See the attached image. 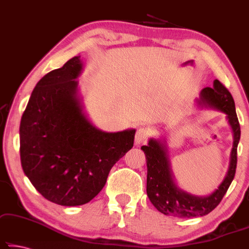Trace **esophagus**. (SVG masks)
Masks as SVG:
<instances>
[{"mask_svg": "<svg viewBox=\"0 0 249 249\" xmlns=\"http://www.w3.org/2000/svg\"><path fill=\"white\" fill-rule=\"evenodd\" d=\"M150 137V130L148 128H140L136 132V138L135 142L137 145H142V143H145L148 138Z\"/></svg>", "mask_w": 249, "mask_h": 249, "instance_id": "obj_1", "label": "esophagus"}]
</instances>
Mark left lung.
Listing matches in <instances>:
<instances>
[{
	"instance_id": "left-lung-1",
	"label": "left lung",
	"mask_w": 249,
	"mask_h": 249,
	"mask_svg": "<svg viewBox=\"0 0 249 249\" xmlns=\"http://www.w3.org/2000/svg\"><path fill=\"white\" fill-rule=\"evenodd\" d=\"M201 106L215 107L227 114L228 122L233 131V148L227 176L223 182L208 196H196L178 189L173 181L169 161L165 145L160 140L150 139L148 145L142 149L146 154L147 160V196L158 211L166 215L179 218L202 217L213 210L221 202L227 190L229 189L237 167V147L240 139V124L236 113L232 95L222 83L215 80L213 89L205 88L197 101Z\"/></svg>"
}]
</instances>
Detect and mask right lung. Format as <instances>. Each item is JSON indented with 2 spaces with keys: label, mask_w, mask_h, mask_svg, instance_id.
<instances>
[{
  "label": "right lung",
  "mask_w": 249,
  "mask_h": 249,
  "mask_svg": "<svg viewBox=\"0 0 249 249\" xmlns=\"http://www.w3.org/2000/svg\"><path fill=\"white\" fill-rule=\"evenodd\" d=\"M81 71L76 56L46 74L20 124L24 174L45 199L67 207L98 196L113 165L132 148L136 132H104L91 124L76 95Z\"/></svg>",
  "instance_id": "1"
}]
</instances>
